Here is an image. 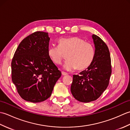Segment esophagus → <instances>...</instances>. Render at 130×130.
<instances>
[{"instance_id":"obj_1","label":"esophagus","mask_w":130,"mask_h":130,"mask_svg":"<svg viewBox=\"0 0 130 130\" xmlns=\"http://www.w3.org/2000/svg\"><path fill=\"white\" fill-rule=\"evenodd\" d=\"M62 75H63V76H65V75H68V74L67 73H65V72H64V71H62Z\"/></svg>"}]
</instances>
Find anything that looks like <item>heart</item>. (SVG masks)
<instances>
[{
	"instance_id": "heart-1",
	"label": "heart",
	"mask_w": 130,
	"mask_h": 130,
	"mask_svg": "<svg viewBox=\"0 0 130 130\" xmlns=\"http://www.w3.org/2000/svg\"><path fill=\"white\" fill-rule=\"evenodd\" d=\"M59 46L52 45L48 49V55L53 63L60 64L67 55L68 60L63 65L67 70L76 69H86L94 59L95 50L92 43L78 37L61 38L58 41Z\"/></svg>"
}]
</instances>
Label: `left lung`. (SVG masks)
<instances>
[{
    "label": "left lung",
    "instance_id": "left-lung-1",
    "mask_svg": "<svg viewBox=\"0 0 130 130\" xmlns=\"http://www.w3.org/2000/svg\"><path fill=\"white\" fill-rule=\"evenodd\" d=\"M95 45V56L92 64L79 75H74L71 92L79 102L95 101L107 89L112 73L109 49L101 38L92 35Z\"/></svg>",
    "mask_w": 130,
    "mask_h": 130
}]
</instances>
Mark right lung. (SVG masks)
<instances>
[{
  "instance_id": "right-lung-1",
  "label": "right lung",
  "mask_w": 130,
  "mask_h": 130,
  "mask_svg": "<svg viewBox=\"0 0 130 130\" xmlns=\"http://www.w3.org/2000/svg\"><path fill=\"white\" fill-rule=\"evenodd\" d=\"M48 33L37 31L21 41L11 63L12 80L21 97L33 103L51 96L61 73L48 55Z\"/></svg>"
}]
</instances>
